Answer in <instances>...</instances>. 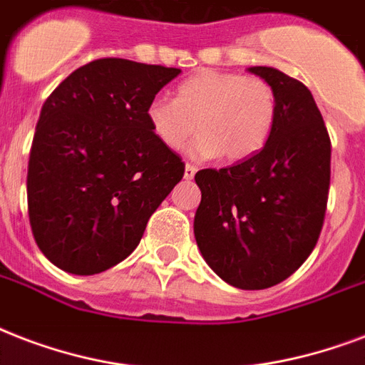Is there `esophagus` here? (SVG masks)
Wrapping results in <instances>:
<instances>
[{"mask_svg":"<svg viewBox=\"0 0 365 365\" xmlns=\"http://www.w3.org/2000/svg\"><path fill=\"white\" fill-rule=\"evenodd\" d=\"M196 165H192V163H186L185 165V179H194V175H196Z\"/></svg>","mask_w":365,"mask_h":365,"instance_id":"1","label":"esophagus"}]
</instances>
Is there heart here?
I'll list each match as a JSON object with an SVG mask.
<instances>
[{
    "label": "heart",
    "mask_w": 365,
    "mask_h": 365,
    "mask_svg": "<svg viewBox=\"0 0 365 365\" xmlns=\"http://www.w3.org/2000/svg\"><path fill=\"white\" fill-rule=\"evenodd\" d=\"M150 133L168 150H179L192 137L194 158L242 163L264 148L272 135L278 101L272 86L259 76L203 68L175 89V101L154 97L144 110Z\"/></svg>",
    "instance_id": "b5f03b06"
}]
</instances>
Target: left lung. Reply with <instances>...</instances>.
Segmentation results:
<instances>
[{
  "instance_id": "8db88e82",
  "label": "left lung",
  "mask_w": 365,
  "mask_h": 365,
  "mask_svg": "<svg viewBox=\"0 0 365 365\" xmlns=\"http://www.w3.org/2000/svg\"><path fill=\"white\" fill-rule=\"evenodd\" d=\"M250 72L276 93L272 135L245 162L197 171L194 236L219 278L240 289H267L289 278L320 238L331 140L307 86L270 66Z\"/></svg>"
}]
</instances>
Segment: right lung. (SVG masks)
<instances>
[{"label": "right lung", "instance_id": "obj_1", "mask_svg": "<svg viewBox=\"0 0 365 365\" xmlns=\"http://www.w3.org/2000/svg\"><path fill=\"white\" fill-rule=\"evenodd\" d=\"M179 68L98 58L45 101L28 162L36 244L78 276L133 253L146 222L185 175L179 154L150 133L144 110Z\"/></svg>", "mask_w": 365, "mask_h": 365}]
</instances>
